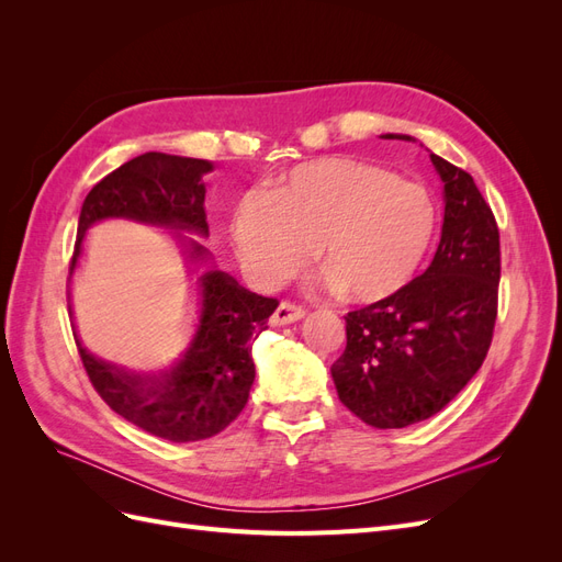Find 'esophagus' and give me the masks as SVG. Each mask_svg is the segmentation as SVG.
<instances>
[{
    "mask_svg": "<svg viewBox=\"0 0 562 562\" xmlns=\"http://www.w3.org/2000/svg\"><path fill=\"white\" fill-rule=\"evenodd\" d=\"M304 314H307V312H304L302 304L283 300L279 307H277V312L271 314L269 323H271V326H285V323H295V321L304 318Z\"/></svg>",
    "mask_w": 562,
    "mask_h": 562,
    "instance_id": "obj_1",
    "label": "esophagus"
}]
</instances>
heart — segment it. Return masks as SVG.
Here are the masks:
<instances>
[{
  "label": "heart",
  "instance_id": "b5f03b06",
  "mask_svg": "<svg viewBox=\"0 0 562 562\" xmlns=\"http://www.w3.org/2000/svg\"><path fill=\"white\" fill-rule=\"evenodd\" d=\"M436 227L438 209L427 187L378 164L330 157L295 166L267 194H246L229 232L255 283L281 285L316 248L339 291L372 304L415 279Z\"/></svg>",
  "mask_w": 562,
  "mask_h": 562
}]
</instances>
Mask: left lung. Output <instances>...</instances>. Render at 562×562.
Here are the masks:
<instances>
[{
    "label": "left lung",
    "mask_w": 562,
    "mask_h": 562,
    "mask_svg": "<svg viewBox=\"0 0 562 562\" xmlns=\"http://www.w3.org/2000/svg\"><path fill=\"white\" fill-rule=\"evenodd\" d=\"M405 138L407 135H386ZM446 190L431 265L394 297L349 312L337 396L375 429L434 417L483 366L497 321L499 227L473 178L431 155Z\"/></svg>",
    "instance_id": "1"
}]
</instances>
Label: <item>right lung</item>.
Listing matches in <instances>:
<instances>
[{"label":"right lung","mask_w":562,"mask_h":562,"mask_svg":"<svg viewBox=\"0 0 562 562\" xmlns=\"http://www.w3.org/2000/svg\"><path fill=\"white\" fill-rule=\"evenodd\" d=\"M211 168L203 159L147 151L105 176L83 199L70 274L83 232L103 217H131L206 236L201 176ZM203 246L192 244V255L203 258ZM277 307V297L246 291L225 271H206L201 277L199 330L171 372L161 378L131 375L95 359L81 342L77 349L93 389L116 415L151 436L190 443L220 434L244 411L255 380L250 347Z\"/></svg>","instance_id":"1"}]
</instances>
